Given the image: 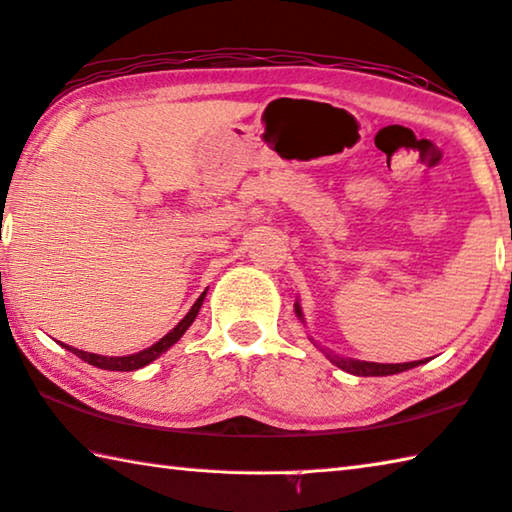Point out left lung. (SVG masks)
I'll return each instance as SVG.
<instances>
[{
    "label": "left lung",
    "mask_w": 512,
    "mask_h": 512,
    "mask_svg": "<svg viewBox=\"0 0 512 512\" xmlns=\"http://www.w3.org/2000/svg\"><path fill=\"white\" fill-rule=\"evenodd\" d=\"M295 315L304 322V313H302L300 302H295ZM311 342H313V338H311ZM313 345H315V342H313ZM315 347H320V345H315ZM324 356H327L333 362V365L340 367L342 371H347V374H353V376H392V374H401V371H407V369L418 367V365H423V362H427V360H416V362H398V365H385V362L340 358L331 351H324Z\"/></svg>",
    "instance_id": "1"
}]
</instances>
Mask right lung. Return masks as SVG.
I'll use <instances>...</instances> for the list:
<instances>
[{
    "label": "right lung",
    "mask_w": 512,
    "mask_h": 512,
    "mask_svg": "<svg viewBox=\"0 0 512 512\" xmlns=\"http://www.w3.org/2000/svg\"><path fill=\"white\" fill-rule=\"evenodd\" d=\"M206 293H208V288L199 295V300L192 304V309L185 313V318L179 324H176L172 331H167L159 342H154L152 347H147V349L138 351V353H129V356H98V353L80 351V349L69 347V345H62V347L67 349V351H71V353H76L80 360H85V362H89V365H94L98 369H107V371H134V369H141L145 365H150L152 360L163 356L167 349H170L172 345H176V342L181 340L183 333L190 329V324L199 315L201 304H203V300H206Z\"/></svg>",
    "instance_id": "add662e5"
}]
</instances>
